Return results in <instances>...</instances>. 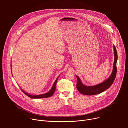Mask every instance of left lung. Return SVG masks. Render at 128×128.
Wrapping results in <instances>:
<instances>
[{
	"label": "left lung",
	"instance_id": "1",
	"mask_svg": "<svg viewBox=\"0 0 128 128\" xmlns=\"http://www.w3.org/2000/svg\"><path fill=\"white\" fill-rule=\"evenodd\" d=\"M114 60L113 69L111 75L107 79L102 82L93 86H88L84 84L80 78L76 76L78 79L76 88L79 92L84 95H94L100 94L108 88L113 84L116 74V62L118 60V54L116 48L114 45Z\"/></svg>",
	"mask_w": 128,
	"mask_h": 128
}]
</instances>
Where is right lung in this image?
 Listing matches in <instances>:
<instances>
[{
	"instance_id": "add662e5",
	"label": "right lung",
	"mask_w": 128,
	"mask_h": 128,
	"mask_svg": "<svg viewBox=\"0 0 128 128\" xmlns=\"http://www.w3.org/2000/svg\"><path fill=\"white\" fill-rule=\"evenodd\" d=\"M10 67H11V70H12V65H10ZM59 76L57 78V79L56 80L55 82H54L52 88H50V90L48 91V92L47 93H44V94H40V95H30L28 93H27L26 92H25V91L24 90H23L22 88V90L23 91V92L26 94L27 96H28L29 97L31 98H33V99H40V98H48V97H50V96H52L54 92V91H55V90H56V84H57V80H58V79L59 78Z\"/></svg>"
}]
</instances>
